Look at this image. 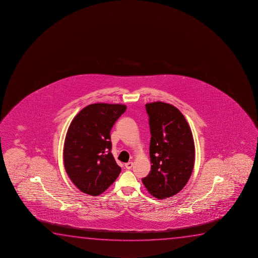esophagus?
Returning <instances> with one entry per match:
<instances>
[{
	"label": "esophagus",
	"mask_w": 258,
	"mask_h": 258,
	"mask_svg": "<svg viewBox=\"0 0 258 258\" xmlns=\"http://www.w3.org/2000/svg\"><path fill=\"white\" fill-rule=\"evenodd\" d=\"M125 167H126V168L127 169H131L132 168V167H133V162H127V163H126L125 164Z\"/></svg>",
	"instance_id": "esophagus-1"
}]
</instances>
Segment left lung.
<instances>
[{"label":"left lung","instance_id":"1","mask_svg":"<svg viewBox=\"0 0 258 258\" xmlns=\"http://www.w3.org/2000/svg\"><path fill=\"white\" fill-rule=\"evenodd\" d=\"M149 116L151 171L142 182L151 195L164 199L176 195L190 178L195 160V141L184 116L163 102L146 105Z\"/></svg>","mask_w":258,"mask_h":258}]
</instances>
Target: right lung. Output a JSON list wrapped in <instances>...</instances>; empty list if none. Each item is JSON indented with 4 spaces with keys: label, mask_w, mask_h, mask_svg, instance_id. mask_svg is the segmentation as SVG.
I'll return each instance as SVG.
<instances>
[{
    "label": "right lung",
    "mask_w": 258,
    "mask_h": 258,
    "mask_svg": "<svg viewBox=\"0 0 258 258\" xmlns=\"http://www.w3.org/2000/svg\"><path fill=\"white\" fill-rule=\"evenodd\" d=\"M120 104L97 103L82 109L72 120L63 145V164L75 186L87 195L104 192L120 173L111 153L110 132L126 111Z\"/></svg>",
    "instance_id": "1"
}]
</instances>
